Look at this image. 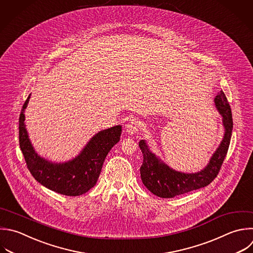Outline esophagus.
Listing matches in <instances>:
<instances>
[{
    "label": "esophagus",
    "mask_w": 253,
    "mask_h": 253,
    "mask_svg": "<svg viewBox=\"0 0 253 253\" xmlns=\"http://www.w3.org/2000/svg\"><path fill=\"white\" fill-rule=\"evenodd\" d=\"M138 127H139L138 121L136 119H131L130 122L126 126V131L128 134L133 135V134L138 132Z\"/></svg>",
    "instance_id": "obj_1"
}]
</instances>
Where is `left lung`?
<instances>
[{"mask_svg": "<svg viewBox=\"0 0 253 253\" xmlns=\"http://www.w3.org/2000/svg\"><path fill=\"white\" fill-rule=\"evenodd\" d=\"M213 101L222 117L224 134L209 164L203 170L197 173H182L173 170L149 149L145 140L139 141L138 145L143 155L140 177L143 185L154 195L160 198H174L208 186L218 174L228 150L233 124L231 110L224 93L220 91Z\"/></svg>", "mask_w": 253, "mask_h": 253, "instance_id": "obj_1", "label": "left lung"}]
</instances>
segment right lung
<instances>
[{
	"label": "right lung",
	"instance_id": "obj_1",
	"mask_svg": "<svg viewBox=\"0 0 253 253\" xmlns=\"http://www.w3.org/2000/svg\"><path fill=\"white\" fill-rule=\"evenodd\" d=\"M26 100L19 121L20 147L34 178L42 186L65 196H80L93 188L100 176L104 161L112 147L119 142L122 126L104 129L95 134L81 153L64 163H53L41 157L35 150L25 125Z\"/></svg>",
	"mask_w": 253,
	"mask_h": 253
}]
</instances>
